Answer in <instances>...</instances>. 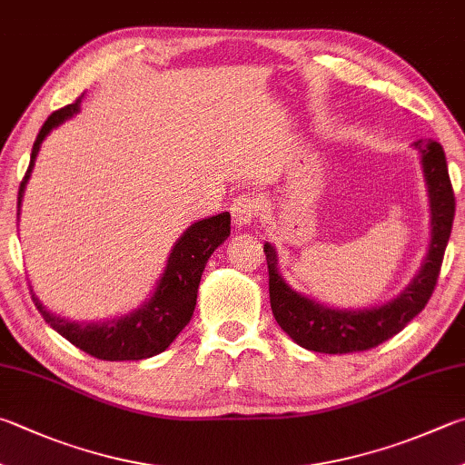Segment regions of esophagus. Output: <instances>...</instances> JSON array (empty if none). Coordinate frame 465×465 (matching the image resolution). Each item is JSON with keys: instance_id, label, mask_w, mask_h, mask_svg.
<instances>
[{"instance_id": "esophagus-1", "label": "esophagus", "mask_w": 465, "mask_h": 465, "mask_svg": "<svg viewBox=\"0 0 465 465\" xmlns=\"http://www.w3.org/2000/svg\"><path fill=\"white\" fill-rule=\"evenodd\" d=\"M260 209V201L252 195H242L232 203V219L238 227H248L252 222H254Z\"/></svg>"}]
</instances>
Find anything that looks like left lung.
<instances>
[{
    "label": "left lung",
    "mask_w": 465,
    "mask_h": 465,
    "mask_svg": "<svg viewBox=\"0 0 465 465\" xmlns=\"http://www.w3.org/2000/svg\"><path fill=\"white\" fill-rule=\"evenodd\" d=\"M419 152L420 168L431 213V240L427 256L412 281L394 299L376 307L337 309L307 297L284 281L278 270V254L272 243H264L270 278V307L276 323L301 348L321 353H351L376 348L402 331L409 321L425 309L441 270L443 254L451 235L455 197L447 173L441 144L435 140H419L412 144Z\"/></svg>",
    "instance_id": "left-lung-1"
}]
</instances>
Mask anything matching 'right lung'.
<instances>
[{
	"label": "right lung",
	"instance_id": "obj_1",
	"mask_svg": "<svg viewBox=\"0 0 465 465\" xmlns=\"http://www.w3.org/2000/svg\"><path fill=\"white\" fill-rule=\"evenodd\" d=\"M83 97L85 95H81L74 104L58 109L42 125L36 142L32 146L30 166L18 191V222L24 191H26V184L32 176L42 142L46 140L48 134L54 128L79 114ZM230 223L232 217L227 211L191 223L183 232L181 238L174 242L166 260L164 272L158 278L150 297L138 309H132L130 313L85 323V321H71L53 313V311L42 305L34 292L32 299L36 302L40 315L45 317L46 323L56 333H61L64 340H69L73 345H77L79 350L87 351L93 358L124 361L158 356L189 325L193 311H195L197 305L201 274H203L211 254L230 235Z\"/></svg>",
	"mask_w": 465,
	"mask_h": 465
}]
</instances>
